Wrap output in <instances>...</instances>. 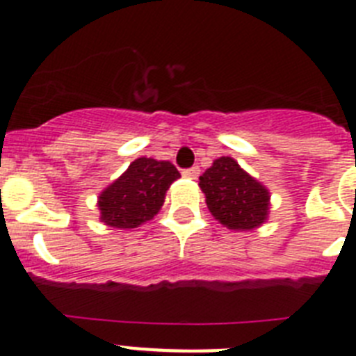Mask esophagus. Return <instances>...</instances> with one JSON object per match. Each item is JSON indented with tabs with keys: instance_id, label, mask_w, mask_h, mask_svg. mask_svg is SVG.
<instances>
[{
	"instance_id": "esophagus-1",
	"label": "esophagus",
	"mask_w": 356,
	"mask_h": 356,
	"mask_svg": "<svg viewBox=\"0 0 356 356\" xmlns=\"http://www.w3.org/2000/svg\"><path fill=\"white\" fill-rule=\"evenodd\" d=\"M181 175H184L185 178L196 180L197 176H200V168H197V165H194V168H191V169H184V172H181Z\"/></svg>"
}]
</instances>
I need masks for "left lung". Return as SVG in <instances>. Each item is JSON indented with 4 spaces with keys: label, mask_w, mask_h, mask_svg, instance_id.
Listing matches in <instances>:
<instances>
[{
    "label": "left lung",
    "mask_w": 356,
    "mask_h": 356,
    "mask_svg": "<svg viewBox=\"0 0 356 356\" xmlns=\"http://www.w3.org/2000/svg\"><path fill=\"white\" fill-rule=\"evenodd\" d=\"M207 207L217 221L229 229L259 228L269 213V191L232 156L213 160L200 176Z\"/></svg>",
    "instance_id": "left-lung-1"
}]
</instances>
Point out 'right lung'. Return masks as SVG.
Returning <instances> with one entry per match:
<instances>
[{"label":"right lung","instance_id":"obj_1","mask_svg":"<svg viewBox=\"0 0 356 356\" xmlns=\"http://www.w3.org/2000/svg\"><path fill=\"white\" fill-rule=\"evenodd\" d=\"M178 178L180 172L171 162L146 156L134 160L97 197L99 219L112 228H137L159 213L168 188Z\"/></svg>","mask_w":356,"mask_h":356}]
</instances>
